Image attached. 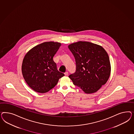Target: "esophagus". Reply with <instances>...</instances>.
<instances>
[{
	"mask_svg": "<svg viewBox=\"0 0 134 134\" xmlns=\"http://www.w3.org/2000/svg\"><path fill=\"white\" fill-rule=\"evenodd\" d=\"M64 74H65V76H67V75H68V72H66L64 73Z\"/></svg>",
	"mask_w": 134,
	"mask_h": 134,
	"instance_id": "esophagus-1",
	"label": "esophagus"
}]
</instances>
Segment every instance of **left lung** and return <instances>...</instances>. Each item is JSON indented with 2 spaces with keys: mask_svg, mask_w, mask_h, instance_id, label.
I'll return each instance as SVG.
<instances>
[{
  "mask_svg": "<svg viewBox=\"0 0 134 134\" xmlns=\"http://www.w3.org/2000/svg\"><path fill=\"white\" fill-rule=\"evenodd\" d=\"M75 59L76 72L69 75L73 83L85 93L97 92L110 77L109 57L101 46L79 41L68 46Z\"/></svg>",
  "mask_w": 134,
  "mask_h": 134,
  "instance_id": "1",
  "label": "left lung"
}]
</instances>
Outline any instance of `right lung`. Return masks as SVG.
Listing matches in <instances>:
<instances>
[{"label": "right lung", "instance_id": "add662e5", "mask_svg": "<svg viewBox=\"0 0 134 134\" xmlns=\"http://www.w3.org/2000/svg\"><path fill=\"white\" fill-rule=\"evenodd\" d=\"M61 46L54 42H44L25 54L21 70L25 81L37 92L44 93L57 85L64 74L59 72L53 57Z\"/></svg>", "mask_w": 134, "mask_h": 134}]
</instances>
